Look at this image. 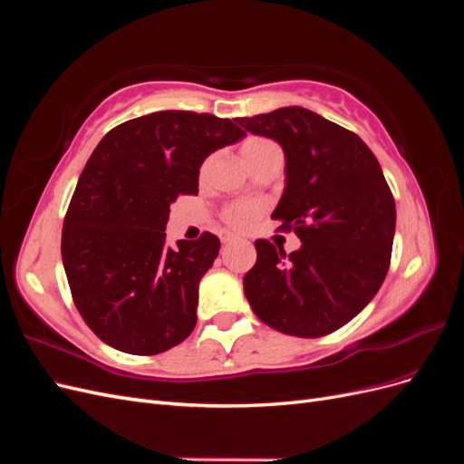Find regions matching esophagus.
<instances>
[{"mask_svg": "<svg viewBox=\"0 0 464 464\" xmlns=\"http://www.w3.org/2000/svg\"><path fill=\"white\" fill-rule=\"evenodd\" d=\"M220 242H222L224 246H227V244H232V242H236V237H234L232 234H222V236H220Z\"/></svg>", "mask_w": 464, "mask_h": 464, "instance_id": "esophagus-1", "label": "esophagus"}]
</instances>
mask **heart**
I'll return each mask as SVG.
<instances>
[{"label":"heart","instance_id":"b5f03b06","mask_svg":"<svg viewBox=\"0 0 464 464\" xmlns=\"http://www.w3.org/2000/svg\"><path fill=\"white\" fill-rule=\"evenodd\" d=\"M278 149L271 139H265V137H247L246 141H242L240 145V154L242 159L246 160V164L249 168H254L266 152ZM208 166L210 160L203 162L201 166V178L208 172ZM263 213V207L259 203L254 201H232L228 205H224L220 210V220L227 224L230 230H247L251 224L256 222V218Z\"/></svg>","mask_w":464,"mask_h":464}]
</instances>
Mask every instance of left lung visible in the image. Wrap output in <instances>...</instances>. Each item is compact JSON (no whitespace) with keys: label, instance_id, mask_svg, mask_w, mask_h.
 <instances>
[{"label":"left lung","instance_id":"obj_1","mask_svg":"<svg viewBox=\"0 0 464 464\" xmlns=\"http://www.w3.org/2000/svg\"><path fill=\"white\" fill-rule=\"evenodd\" d=\"M236 121L285 149L286 188L271 218L302 240L290 256L256 242L257 261L244 276L251 310L304 339L341 329L375 296L391 265L397 208L382 166L356 133L300 106Z\"/></svg>","mask_w":464,"mask_h":464}]
</instances>
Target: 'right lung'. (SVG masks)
Masks as SVG:
<instances>
[{
  "label": "right lung",
  "instance_id": "obj_1",
  "mask_svg": "<svg viewBox=\"0 0 464 464\" xmlns=\"http://www.w3.org/2000/svg\"><path fill=\"white\" fill-rule=\"evenodd\" d=\"M237 121L164 110L123 121L96 145L79 176L62 230V257L75 307L102 343L152 356L186 341L198 323L199 280L220 242L166 247L179 195H198L210 152L246 135Z\"/></svg>",
  "mask_w": 464,
  "mask_h": 464
}]
</instances>
